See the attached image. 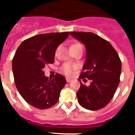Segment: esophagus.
Masks as SVG:
<instances>
[{
    "label": "esophagus",
    "mask_w": 135,
    "mask_h": 135,
    "mask_svg": "<svg viewBox=\"0 0 135 135\" xmlns=\"http://www.w3.org/2000/svg\"><path fill=\"white\" fill-rule=\"evenodd\" d=\"M66 81H67V82H71V79H70V78H66Z\"/></svg>",
    "instance_id": "obj_1"
}]
</instances>
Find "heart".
<instances>
[{"label": "heart", "instance_id": "1", "mask_svg": "<svg viewBox=\"0 0 135 135\" xmlns=\"http://www.w3.org/2000/svg\"><path fill=\"white\" fill-rule=\"evenodd\" d=\"M82 46V45L80 43H75L74 45H72L71 46V50L75 49H77L78 47H81ZM77 69V65H73V64H69V63H66V64H64V65H62L61 68V71L62 73L65 74L67 76H71V75L73 74V72L74 70H76Z\"/></svg>", "mask_w": 135, "mask_h": 135}]
</instances>
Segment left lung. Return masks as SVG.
<instances>
[{"label": "left lung", "mask_w": 135, "mask_h": 135, "mask_svg": "<svg viewBox=\"0 0 135 135\" xmlns=\"http://www.w3.org/2000/svg\"><path fill=\"white\" fill-rule=\"evenodd\" d=\"M85 45L86 57L80 78L91 80L86 86L80 80L77 93L80 104L86 109L98 110L110 102L120 83L122 64L118 54L109 42L92 32H71Z\"/></svg>", "instance_id": "left-lung-1"}]
</instances>
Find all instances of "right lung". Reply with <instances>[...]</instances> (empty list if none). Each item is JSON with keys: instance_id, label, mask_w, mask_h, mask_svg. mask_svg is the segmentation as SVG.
Returning <instances> with one entry per match:
<instances>
[{"instance_id": "obj_1", "label": "right lung", "mask_w": 135, "mask_h": 135, "mask_svg": "<svg viewBox=\"0 0 135 135\" xmlns=\"http://www.w3.org/2000/svg\"><path fill=\"white\" fill-rule=\"evenodd\" d=\"M69 35L65 32L34 36L23 40L15 52L12 61L15 86L23 99L34 108L47 109L59 100L66 79L59 74L49 79L43 69L54 62L56 49Z\"/></svg>"}]
</instances>
